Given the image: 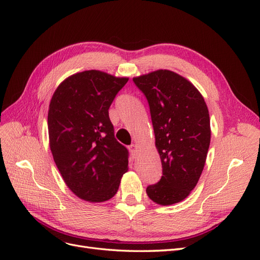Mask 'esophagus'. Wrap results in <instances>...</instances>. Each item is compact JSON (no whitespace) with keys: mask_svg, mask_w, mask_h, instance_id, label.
Instances as JSON below:
<instances>
[{"mask_svg":"<svg viewBox=\"0 0 260 260\" xmlns=\"http://www.w3.org/2000/svg\"><path fill=\"white\" fill-rule=\"evenodd\" d=\"M129 151H130V153H131V155H132L133 157H136L137 154H138V146L135 145V144H131V145L129 146Z\"/></svg>","mask_w":260,"mask_h":260,"instance_id":"34e87169","label":"esophagus"}]
</instances>
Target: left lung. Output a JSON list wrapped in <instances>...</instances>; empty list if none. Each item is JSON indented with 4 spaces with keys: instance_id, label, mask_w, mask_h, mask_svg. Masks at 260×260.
Here are the masks:
<instances>
[{
    "instance_id": "obj_1",
    "label": "left lung",
    "mask_w": 260,
    "mask_h": 260,
    "mask_svg": "<svg viewBox=\"0 0 260 260\" xmlns=\"http://www.w3.org/2000/svg\"><path fill=\"white\" fill-rule=\"evenodd\" d=\"M149 106L162 176L146 187L159 205L183 201L198 184L210 143L208 108L202 94L185 78L157 70L133 78Z\"/></svg>"
}]
</instances>
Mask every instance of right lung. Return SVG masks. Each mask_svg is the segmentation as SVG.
<instances>
[{
	"instance_id": "add662e5",
	"label": "right lung",
	"mask_w": 260,
	"mask_h": 260,
	"mask_svg": "<svg viewBox=\"0 0 260 260\" xmlns=\"http://www.w3.org/2000/svg\"><path fill=\"white\" fill-rule=\"evenodd\" d=\"M128 78L99 70L70 76L54 92L48 125L55 164L67 186L88 202L117 193L129 152L115 138L108 109Z\"/></svg>"
}]
</instances>
